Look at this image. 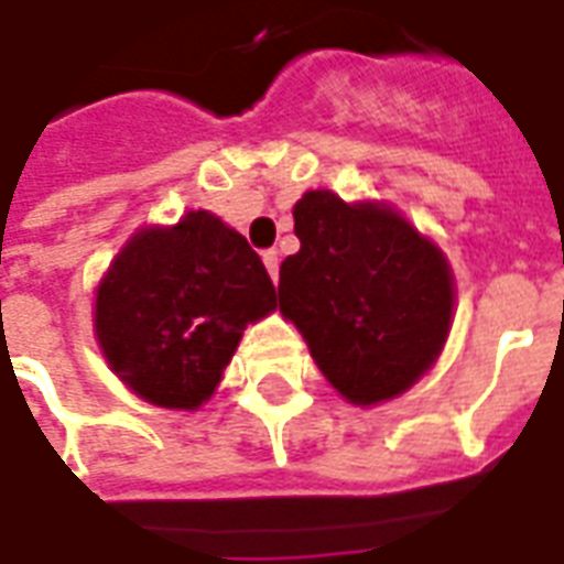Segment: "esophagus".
I'll return each instance as SVG.
<instances>
[{"label":"esophagus","instance_id":"1","mask_svg":"<svg viewBox=\"0 0 564 564\" xmlns=\"http://www.w3.org/2000/svg\"><path fill=\"white\" fill-rule=\"evenodd\" d=\"M262 262H265V269H269L271 281L278 283V278H281V259H278V250H265V253H262Z\"/></svg>","mask_w":564,"mask_h":564}]
</instances>
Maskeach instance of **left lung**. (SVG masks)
Listing matches in <instances>:
<instances>
[{
	"mask_svg": "<svg viewBox=\"0 0 564 564\" xmlns=\"http://www.w3.org/2000/svg\"><path fill=\"white\" fill-rule=\"evenodd\" d=\"M299 253L281 265V311L345 400L372 405L412 388L443 350L452 274L403 216L305 192L293 207Z\"/></svg>",
	"mask_w": 564,
	"mask_h": 564,
	"instance_id": "obj_1",
	"label": "left lung"
}]
</instances>
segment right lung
Masks as SVG:
<instances>
[{
	"instance_id": "add662e5",
	"label": "right lung",
	"mask_w": 564,
	"mask_h": 564,
	"mask_svg": "<svg viewBox=\"0 0 564 564\" xmlns=\"http://www.w3.org/2000/svg\"><path fill=\"white\" fill-rule=\"evenodd\" d=\"M274 308V283L247 238L195 210L173 228L133 235L97 290L94 326L133 393L164 409H198L243 326Z\"/></svg>"
}]
</instances>
